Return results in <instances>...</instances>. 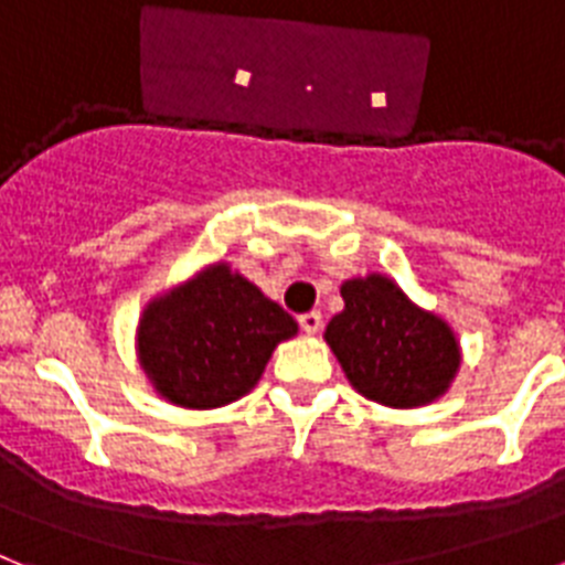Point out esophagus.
Returning a JSON list of instances; mask_svg holds the SVG:
<instances>
[{"label":"esophagus","instance_id":"esophagus-1","mask_svg":"<svg viewBox=\"0 0 565 565\" xmlns=\"http://www.w3.org/2000/svg\"><path fill=\"white\" fill-rule=\"evenodd\" d=\"M298 327H301L307 335H316L321 330V312L310 310V312H305V316H298Z\"/></svg>","mask_w":565,"mask_h":565}]
</instances>
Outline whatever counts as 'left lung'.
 Instances as JSON below:
<instances>
[{"label": "left lung", "mask_w": 565, "mask_h": 565, "mask_svg": "<svg viewBox=\"0 0 565 565\" xmlns=\"http://www.w3.org/2000/svg\"><path fill=\"white\" fill-rule=\"evenodd\" d=\"M344 310L327 324L348 379L362 396L391 407H419L451 385L459 348L451 327L422 312L382 275L341 284Z\"/></svg>", "instance_id": "obj_1"}]
</instances>
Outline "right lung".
<instances>
[{"instance_id":"1","label":"right lung","mask_w":565,"mask_h":565,"mask_svg":"<svg viewBox=\"0 0 565 565\" xmlns=\"http://www.w3.org/2000/svg\"><path fill=\"white\" fill-rule=\"evenodd\" d=\"M296 330L290 312L226 264H215L151 301L140 319L137 350L166 399L221 407L255 387L275 344Z\"/></svg>"}]
</instances>
